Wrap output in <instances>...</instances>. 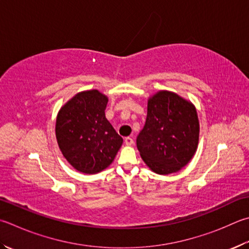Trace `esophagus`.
<instances>
[{
  "instance_id": "1",
  "label": "esophagus",
  "mask_w": 249,
  "mask_h": 249,
  "mask_svg": "<svg viewBox=\"0 0 249 249\" xmlns=\"http://www.w3.org/2000/svg\"><path fill=\"white\" fill-rule=\"evenodd\" d=\"M133 143H134V141H133L132 138L128 137V138L124 139V144H125V145H132Z\"/></svg>"
}]
</instances>
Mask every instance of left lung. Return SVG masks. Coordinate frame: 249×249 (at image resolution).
I'll list each match as a JSON object with an SVG mask.
<instances>
[{
  "label": "left lung",
  "instance_id": "left-lung-1",
  "mask_svg": "<svg viewBox=\"0 0 249 249\" xmlns=\"http://www.w3.org/2000/svg\"><path fill=\"white\" fill-rule=\"evenodd\" d=\"M198 139L197 111L191 102L169 91L148 98L146 123L137 146L151 170L158 175L180 171L193 158Z\"/></svg>",
  "mask_w": 249,
  "mask_h": 249
}]
</instances>
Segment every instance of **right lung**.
Segmentation results:
<instances>
[{
	"mask_svg": "<svg viewBox=\"0 0 249 249\" xmlns=\"http://www.w3.org/2000/svg\"><path fill=\"white\" fill-rule=\"evenodd\" d=\"M107 102L100 91H83L70 98L56 118L60 152L76 170L87 175L108 167L124 142L106 119Z\"/></svg>",
	"mask_w": 249,
	"mask_h": 249,
	"instance_id": "1",
	"label": "right lung"
}]
</instances>
